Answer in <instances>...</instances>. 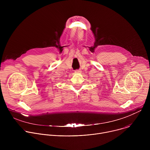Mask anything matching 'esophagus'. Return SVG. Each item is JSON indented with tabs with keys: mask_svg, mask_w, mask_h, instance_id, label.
I'll list each match as a JSON object with an SVG mask.
<instances>
[{
	"mask_svg": "<svg viewBox=\"0 0 150 150\" xmlns=\"http://www.w3.org/2000/svg\"><path fill=\"white\" fill-rule=\"evenodd\" d=\"M75 72L76 74H80V73L82 72V71H81V70H80V69H77V70H75Z\"/></svg>",
	"mask_w": 150,
	"mask_h": 150,
	"instance_id": "obj_1",
	"label": "esophagus"
}]
</instances>
